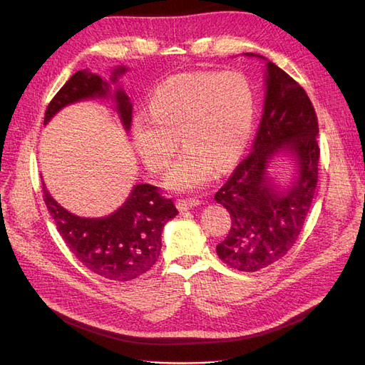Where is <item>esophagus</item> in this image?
<instances>
[{
  "mask_svg": "<svg viewBox=\"0 0 365 365\" xmlns=\"http://www.w3.org/2000/svg\"><path fill=\"white\" fill-rule=\"evenodd\" d=\"M202 201L197 200V197H184V200H180L178 201V208L181 210V212H185V210L189 208H193L196 205H200Z\"/></svg>",
  "mask_w": 365,
  "mask_h": 365,
  "instance_id": "1",
  "label": "esophagus"
}]
</instances>
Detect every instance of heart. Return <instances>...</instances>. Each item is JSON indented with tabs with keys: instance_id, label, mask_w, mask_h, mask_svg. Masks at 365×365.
Here are the masks:
<instances>
[{
	"instance_id": "1",
	"label": "heart",
	"mask_w": 365,
	"mask_h": 365,
	"mask_svg": "<svg viewBox=\"0 0 365 365\" xmlns=\"http://www.w3.org/2000/svg\"><path fill=\"white\" fill-rule=\"evenodd\" d=\"M149 114L134 121L140 157L152 172L161 173L169 168L181 138L187 150L165 184L173 190H196L215 169L227 170L245 149L254 94L239 73H181L153 90Z\"/></svg>"
}]
</instances>
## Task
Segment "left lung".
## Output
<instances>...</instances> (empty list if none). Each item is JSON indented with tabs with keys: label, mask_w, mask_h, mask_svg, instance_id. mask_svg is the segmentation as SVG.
Here are the masks:
<instances>
[{
	"label": "left lung",
	"mask_w": 365,
	"mask_h": 365,
	"mask_svg": "<svg viewBox=\"0 0 365 365\" xmlns=\"http://www.w3.org/2000/svg\"><path fill=\"white\" fill-rule=\"evenodd\" d=\"M267 98L252 150L242 160L215 200L231 216L227 237L217 244L230 268L254 272L280 260L302 235L318 182V118L302 85L268 62ZM291 150L299 178L277 191L266 175L275 151Z\"/></svg>",
	"instance_id": "8db88e82"
}]
</instances>
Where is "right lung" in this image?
Wrapping results in <instances>:
<instances>
[{"label":"right lung","mask_w":365,"mask_h":365,"mask_svg":"<svg viewBox=\"0 0 365 365\" xmlns=\"http://www.w3.org/2000/svg\"><path fill=\"white\" fill-rule=\"evenodd\" d=\"M125 68H117V76ZM109 86L101 76L88 71L74 73L51 98L43 123L65 105L82 98L105 97ZM117 111L126 129L130 128L132 105L123 90L115 91ZM43 201L59 235L82 264L101 277L113 282H129L148 272L157 263L161 251V231L168 220L178 215L170 197L150 184L134 187L128 201L115 213L102 219L74 216L53 200L42 182Z\"/></svg>","instance_id":"add662e5"}]
</instances>
